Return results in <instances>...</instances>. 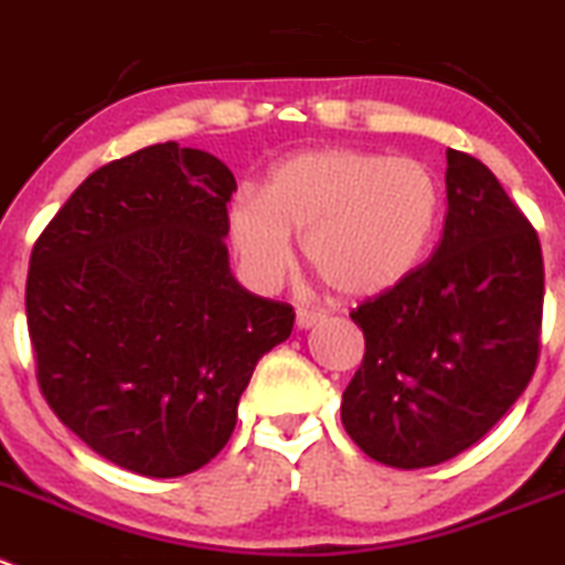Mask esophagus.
Listing matches in <instances>:
<instances>
[{
    "label": "esophagus",
    "instance_id": "obj_1",
    "mask_svg": "<svg viewBox=\"0 0 565 565\" xmlns=\"http://www.w3.org/2000/svg\"><path fill=\"white\" fill-rule=\"evenodd\" d=\"M324 319H327L324 310H310V308L297 310V324L302 327V330H310V327H316L319 321H324Z\"/></svg>",
    "mask_w": 565,
    "mask_h": 565
}]
</instances>
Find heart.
Instances as JSON below:
<instances>
[{
    "label": "heart",
    "mask_w": 565,
    "mask_h": 565,
    "mask_svg": "<svg viewBox=\"0 0 565 565\" xmlns=\"http://www.w3.org/2000/svg\"><path fill=\"white\" fill-rule=\"evenodd\" d=\"M438 211L440 185L422 160L327 149L279 163L263 199H235L230 235L260 282L288 271L297 235L327 288L341 297H374L418 266Z\"/></svg>",
    "instance_id": "b5f03b06"
}]
</instances>
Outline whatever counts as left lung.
<instances>
[{"mask_svg":"<svg viewBox=\"0 0 565 565\" xmlns=\"http://www.w3.org/2000/svg\"><path fill=\"white\" fill-rule=\"evenodd\" d=\"M447 218L433 257L352 310L366 354L341 422L369 458L427 469L482 438L533 380L544 257L486 163L447 149Z\"/></svg>","mask_w":565,"mask_h":565,"instance_id":"left-lung-1","label":"left lung"}]
</instances>
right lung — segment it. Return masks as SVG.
Listing matches in <instances>:
<instances>
[{
    "label": "right lung",
    "instance_id": "right-lung-1",
    "mask_svg": "<svg viewBox=\"0 0 565 565\" xmlns=\"http://www.w3.org/2000/svg\"><path fill=\"white\" fill-rule=\"evenodd\" d=\"M235 177L174 141L96 169L38 235L26 330L46 405L96 455L182 477L235 429L294 308L249 294L224 235Z\"/></svg>",
    "mask_w": 565,
    "mask_h": 565
}]
</instances>
